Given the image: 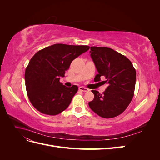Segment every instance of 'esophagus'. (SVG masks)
Here are the masks:
<instances>
[{"label":"esophagus","instance_id":"1","mask_svg":"<svg viewBox=\"0 0 160 160\" xmlns=\"http://www.w3.org/2000/svg\"><path fill=\"white\" fill-rule=\"evenodd\" d=\"M79 89L81 91H83V92H88L89 91V89H88V88H83V87H79Z\"/></svg>","mask_w":160,"mask_h":160}]
</instances>
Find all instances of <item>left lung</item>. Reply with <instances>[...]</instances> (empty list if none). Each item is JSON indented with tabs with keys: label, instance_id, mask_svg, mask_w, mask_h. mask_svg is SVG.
Returning a JSON list of instances; mask_svg holds the SVG:
<instances>
[{
	"label": "left lung",
	"instance_id": "8db88e82",
	"mask_svg": "<svg viewBox=\"0 0 160 160\" xmlns=\"http://www.w3.org/2000/svg\"><path fill=\"white\" fill-rule=\"evenodd\" d=\"M90 56L98 74L95 81L105 78L108 87L103 94L92 90L95 97L89 102L91 110L103 118L116 117L126 109L134 95L136 71L126 57L108 47H91Z\"/></svg>",
	"mask_w": 160,
	"mask_h": 160
}]
</instances>
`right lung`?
Segmentation results:
<instances>
[{"label": "right lung", "mask_w": 160, "mask_h": 160, "mask_svg": "<svg viewBox=\"0 0 160 160\" xmlns=\"http://www.w3.org/2000/svg\"><path fill=\"white\" fill-rule=\"evenodd\" d=\"M89 49L86 45L55 44L36 52L27 67L25 80L31 103L41 113L49 115L65 110L78 90L60 83L71 62Z\"/></svg>", "instance_id": "add662e5"}]
</instances>
